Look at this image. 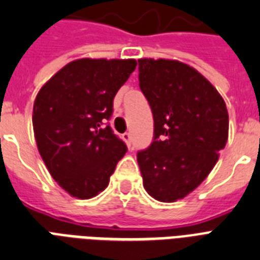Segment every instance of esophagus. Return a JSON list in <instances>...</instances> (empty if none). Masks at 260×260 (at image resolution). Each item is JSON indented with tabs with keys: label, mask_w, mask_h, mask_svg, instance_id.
Segmentation results:
<instances>
[{
	"label": "esophagus",
	"mask_w": 260,
	"mask_h": 260,
	"mask_svg": "<svg viewBox=\"0 0 260 260\" xmlns=\"http://www.w3.org/2000/svg\"><path fill=\"white\" fill-rule=\"evenodd\" d=\"M121 138L125 141L126 143H127V146L130 147L132 146V139H130V133H123V134L121 135Z\"/></svg>",
	"instance_id": "34e87169"
}]
</instances>
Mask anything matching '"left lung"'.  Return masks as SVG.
<instances>
[{"label": "left lung", "mask_w": 260, "mask_h": 260, "mask_svg": "<svg viewBox=\"0 0 260 260\" xmlns=\"http://www.w3.org/2000/svg\"><path fill=\"white\" fill-rule=\"evenodd\" d=\"M139 87L154 117V141L137 155L143 187L159 202L184 198L209 175L229 138L222 95L194 68L141 58Z\"/></svg>", "instance_id": "obj_1"}]
</instances>
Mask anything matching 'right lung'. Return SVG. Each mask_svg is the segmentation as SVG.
<instances>
[{"label": "right lung", "instance_id": "add662e5", "mask_svg": "<svg viewBox=\"0 0 260 260\" xmlns=\"http://www.w3.org/2000/svg\"><path fill=\"white\" fill-rule=\"evenodd\" d=\"M135 66V59H76L55 73L36 96L33 130L38 151L54 181L74 198L90 199L104 191L127 151L105 122Z\"/></svg>", "mask_w": 260, "mask_h": 260}]
</instances>
